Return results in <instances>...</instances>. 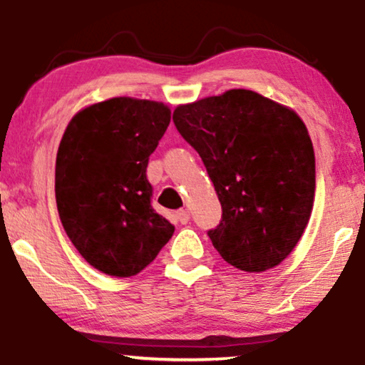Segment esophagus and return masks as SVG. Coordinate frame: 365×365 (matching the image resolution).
<instances>
[{
	"mask_svg": "<svg viewBox=\"0 0 365 365\" xmlns=\"http://www.w3.org/2000/svg\"><path fill=\"white\" fill-rule=\"evenodd\" d=\"M177 220L182 225H187L188 221H190V212H188L187 209H180V211H177Z\"/></svg>",
	"mask_w": 365,
	"mask_h": 365,
	"instance_id": "esophagus-1",
	"label": "esophagus"
}]
</instances>
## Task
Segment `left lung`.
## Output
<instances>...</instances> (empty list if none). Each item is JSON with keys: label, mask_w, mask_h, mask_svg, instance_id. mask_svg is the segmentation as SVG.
Masks as SVG:
<instances>
[{"label": "left lung", "mask_w": 365, "mask_h": 365, "mask_svg": "<svg viewBox=\"0 0 365 365\" xmlns=\"http://www.w3.org/2000/svg\"><path fill=\"white\" fill-rule=\"evenodd\" d=\"M173 121L199 153L223 209L207 232L215 249L247 273L278 266L314 206L316 159L300 116L254 91L232 89L180 104Z\"/></svg>", "instance_id": "obj_1"}]
</instances>
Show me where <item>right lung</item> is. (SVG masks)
Segmentation results:
<instances>
[{
  "label": "right lung",
  "instance_id": "1",
  "mask_svg": "<svg viewBox=\"0 0 365 365\" xmlns=\"http://www.w3.org/2000/svg\"><path fill=\"white\" fill-rule=\"evenodd\" d=\"M171 120L166 104L113 98L70 120L56 154L54 192L66 235L104 274L128 278L175 232L150 206L145 170Z\"/></svg>",
  "mask_w": 365,
  "mask_h": 365
}]
</instances>
